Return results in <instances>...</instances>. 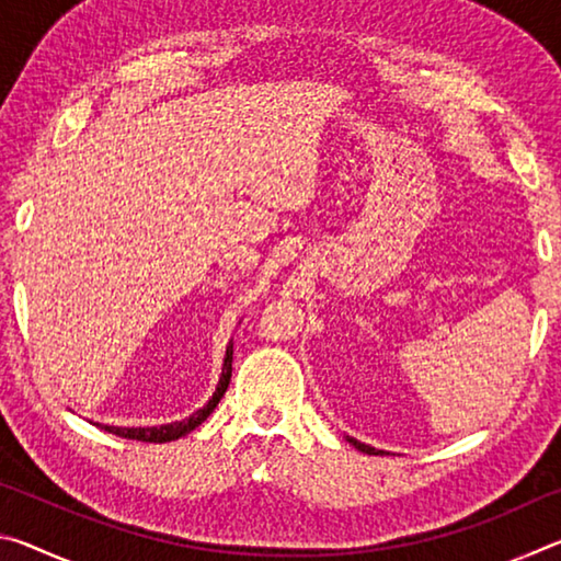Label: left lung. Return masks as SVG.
Segmentation results:
<instances>
[{"instance_id": "8db88e82", "label": "left lung", "mask_w": 561, "mask_h": 561, "mask_svg": "<svg viewBox=\"0 0 561 561\" xmlns=\"http://www.w3.org/2000/svg\"><path fill=\"white\" fill-rule=\"evenodd\" d=\"M346 440L354 445L356 450H360V453H366V455H381L383 450H376V448H371V445H366V443H360V440H356V438H351V435H346Z\"/></svg>"}]
</instances>
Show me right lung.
<instances>
[{"mask_svg": "<svg viewBox=\"0 0 561 561\" xmlns=\"http://www.w3.org/2000/svg\"><path fill=\"white\" fill-rule=\"evenodd\" d=\"M230 378H232V341L225 351L222 376H220V383H217V388H215L213 398L201 408V411H195L193 415L185 417V421H175V423H168V425H153V428H118V425H101V423H96V425L103 431L118 435V438H128V440H140V443L178 440V438H183V435H187L190 431H195L203 421H207V415L215 411L217 403H220V398L227 391V386H230Z\"/></svg>", "mask_w": 561, "mask_h": 561, "instance_id": "1", "label": "right lung"}]
</instances>
